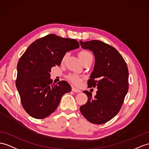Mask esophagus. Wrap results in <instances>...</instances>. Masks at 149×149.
I'll list each match as a JSON object with an SVG mask.
<instances>
[{"label": "esophagus", "mask_w": 149, "mask_h": 149, "mask_svg": "<svg viewBox=\"0 0 149 149\" xmlns=\"http://www.w3.org/2000/svg\"><path fill=\"white\" fill-rule=\"evenodd\" d=\"M72 91L74 92H76V93H79V92H81L80 90L76 88H74V87H72Z\"/></svg>", "instance_id": "obj_1"}]
</instances>
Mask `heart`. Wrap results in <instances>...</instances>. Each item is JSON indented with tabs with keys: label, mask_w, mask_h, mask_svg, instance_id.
<instances>
[{
	"label": "heart",
	"mask_w": 149,
	"mask_h": 149,
	"mask_svg": "<svg viewBox=\"0 0 149 149\" xmlns=\"http://www.w3.org/2000/svg\"><path fill=\"white\" fill-rule=\"evenodd\" d=\"M78 56H79V59H80L82 63L84 62V61H85L86 60L90 59V58L92 57V54H90L89 52L86 51V50H81V52H79ZM68 56H69L68 53H66L64 54V56H63V59H62L63 63H64V61L66 60ZM68 79H70V81L71 82H72L73 84H74L76 85H80V83H81V81L83 80V78L79 77V76H78L77 74H70L68 76Z\"/></svg>",
	"instance_id": "1"
}]
</instances>
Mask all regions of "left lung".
<instances>
[{
    "label": "left lung",
    "mask_w": 149,
    "mask_h": 149,
    "mask_svg": "<svg viewBox=\"0 0 149 149\" xmlns=\"http://www.w3.org/2000/svg\"><path fill=\"white\" fill-rule=\"evenodd\" d=\"M81 48L93 53L95 62L88 86L97 87L96 95L83 92L88 97L80 107L82 115L89 122L102 125L120 111L128 90V70L125 61L114 47L99 40L79 42Z\"/></svg>",
    "instance_id": "8db88e82"
}]
</instances>
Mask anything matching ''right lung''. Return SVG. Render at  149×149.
Segmentation results:
<instances>
[{
    "label": "right lung",
    "instance_id": "1",
    "mask_svg": "<svg viewBox=\"0 0 149 149\" xmlns=\"http://www.w3.org/2000/svg\"><path fill=\"white\" fill-rule=\"evenodd\" d=\"M79 46L74 39L50 34L33 42L20 57L16 86L24 109L31 117L49 116L64 94L71 91L66 81L53 83L50 72L52 67L60 66L65 54Z\"/></svg>",
    "mask_w": 149,
    "mask_h": 149
}]
</instances>
